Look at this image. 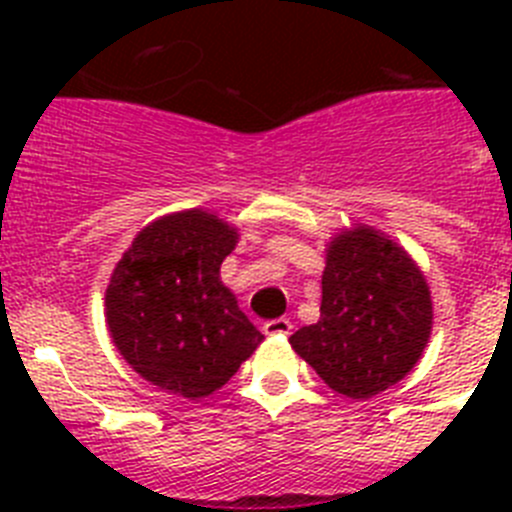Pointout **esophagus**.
<instances>
[{"label": "esophagus", "mask_w": 512, "mask_h": 512, "mask_svg": "<svg viewBox=\"0 0 512 512\" xmlns=\"http://www.w3.org/2000/svg\"><path fill=\"white\" fill-rule=\"evenodd\" d=\"M292 320L289 318H277V320H266L264 323V333L266 336H289L292 333Z\"/></svg>", "instance_id": "1"}]
</instances>
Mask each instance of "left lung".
<instances>
[{"label": "left lung", "instance_id": "obj_1", "mask_svg": "<svg viewBox=\"0 0 512 512\" xmlns=\"http://www.w3.org/2000/svg\"><path fill=\"white\" fill-rule=\"evenodd\" d=\"M431 320V292L418 266L377 230L359 225L330 243L320 320L289 343L330 390L366 400L413 369Z\"/></svg>", "mask_w": 512, "mask_h": 512}]
</instances>
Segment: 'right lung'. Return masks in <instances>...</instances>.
Instances as JSON below:
<instances>
[{
  "label": "right lung",
  "instance_id": "add662e5",
  "mask_svg": "<svg viewBox=\"0 0 512 512\" xmlns=\"http://www.w3.org/2000/svg\"><path fill=\"white\" fill-rule=\"evenodd\" d=\"M235 238L210 212H176L140 230L112 271L104 297L112 341L161 390L212 395L264 338L220 282Z\"/></svg>",
  "mask_w": 512,
  "mask_h": 512
}]
</instances>
